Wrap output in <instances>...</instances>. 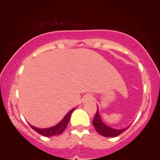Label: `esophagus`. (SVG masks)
Masks as SVG:
<instances>
[{
	"instance_id": "esophagus-1",
	"label": "esophagus",
	"mask_w": 160,
	"mask_h": 160,
	"mask_svg": "<svg viewBox=\"0 0 160 160\" xmlns=\"http://www.w3.org/2000/svg\"><path fill=\"white\" fill-rule=\"evenodd\" d=\"M92 95H87L85 97V100L90 101V100H92Z\"/></svg>"
}]
</instances>
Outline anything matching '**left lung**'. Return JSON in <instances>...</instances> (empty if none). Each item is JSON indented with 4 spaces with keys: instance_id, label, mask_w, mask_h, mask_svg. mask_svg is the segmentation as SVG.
<instances>
[{
    "instance_id": "obj_1",
    "label": "left lung",
    "mask_w": 160,
    "mask_h": 160,
    "mask_svg": "<svg viewBox=\"0 0 160 160\" xmlns=\"http://www.w3.org/2000/svg\"><path fill=\"white\" fill-rule=\"evenodd\" d=\"M92 124L94 126L95 128V131L98 132L99 135H102L104 137H117L118 135H120V134H122L123 132L126 131L127 129V128H123V129H113L108 127V126H106L105 124L103 123L102 120H101V117L99 116V112L98 110L97 109L96 113L94 117V120L92 121Z\"/></svg>"
}]
</instances>
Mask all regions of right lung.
Here are the masks:
<instances>
[{"instance_id":"1","label":"right lung","mask_w":160,"mask_h":160,"mask_svg":"<svg viewBox=\"0 0 160 160\" xmlns=\"http://www.w3.org/2000/svg\"><path fill=\"white\" fill-rule=\"evenodd\" d=\"M74 111V108H73L72 110H71V111H70L68 113L65 115V117H64L63 120H62L59 123H58L56 126H53V127L40 129V128L34 127V126H31V125L30 126L34 130V131L37 132L38 133H39L40 135H43V136L52 137V136H54V135H58L63 132L64 130L65 129L66 127H67V125L68 123L70 118H71V113H72V112Z\"/></svg>"}]
</instances>
